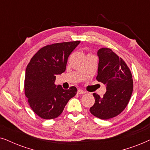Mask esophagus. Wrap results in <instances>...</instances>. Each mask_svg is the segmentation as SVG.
I'll return each instance as SVG.
<instances>
[{"instance_id":"34e87169","label":"esophagus","mask_w":150,"mask_h":150,"mask_svg":"<svg viewBox=\"0 0 150 150\" xmlns=\"http://www.w3.org/2000/svg\"><path fill=\"white\" fill-rule=\"evenodd\" d=\"M77 93H78L79 95H81V94L86 93V91H83V90H81V89H78V91H77Z\"/></svg>"}]
</instances>
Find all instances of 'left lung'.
<instances>
[{"instance_id": "left-lung-1", "label": "left lung", "mask_w": 150, "mask_h": 150, "mask_svg": "<svg viewBox=\"0 0 150 150\" xmlns=\"http://www.w3.org/2000/svg\"><path fill=\"white\" fill-rule=\"evenodd\" d=\"M99 62L97 80L106 84L103 97L93 93L95 101L90 108L92 115L100 119H109L124 110L133 91L130 69L125 61L109 48L98 51Z\"/></svg>"}]
</instances>
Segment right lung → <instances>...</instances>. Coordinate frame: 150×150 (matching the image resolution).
Here are the masks:
<instances>
[{
  "label": "right lung",
  "mask_w": 150,
  "mask_h": 150,
  "mask_svg": "<svg viewBox=\"0 0 150 150\" xmlns=\"http://www.w3.org/2000/svg\"><path fill=\"white\" fill-rule=\"evenodd\" d=\"M80 41L54 43L39 49L31 57L25 72V95L29 106L44 119L61 115L70 99L76 95V87L63 89L55 84L56 75L66 70L68 57Z\"/></svg>",
  "instance_id": "1"
}]
</instances>
